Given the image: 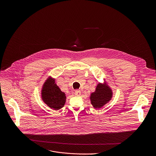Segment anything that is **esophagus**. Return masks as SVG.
<instances>
[{"mask_svg": "<svg viewBox=\"0 0 156 156\" xmlns=\"http://www.w3.org/2000/svg\"><path fill=\"white\" fill-rule=\"evenodd\" d=\"M75 94H76V95L77 96H80V94H81V91L80 90H79V89H77L75 91Z\"/></svg>", "mask_w": 156, "mask_h": 156, "instance_id": "34e87169", "label": "esophagus"}]
</instances>
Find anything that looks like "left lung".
Masks as SVG:
<instances>
[{
    "label": "left lung",
    "instance_id": "1",
    "mask_svg": "<svg viewBox=\"0 0 156 156\" xmlns=\"http://www.w3.org/2000/svg\"><path fill=\"white\" fill-rule=\"evenodd\" d=\"M112 95L110 88L100 83L97 87L95 91L90 95L91 104L95 108H100L111 100Z\"/></svg>",
    "mask_w": 156,
    "mask_h": 156
}]
</instances>
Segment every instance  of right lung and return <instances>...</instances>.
I'll use <instances>...</instances> for the list:
<instances>
[{"instance_id": "add662e5", "label": "right lung", "mask_w": 156, "mask_h": 156, "mask_svg": "<svg viewBox=\"0 0 156 156\" xmlns=\"http://www.w3.org/2000/svg\"><path fill=\"white\" fill-rule=\"evenodd\" d=\"M41 94L44 102L51 109L59 110L65 105L66 94L61 90L55 81L51 79L45 82Z\"/></svg>"}]
</instances>
